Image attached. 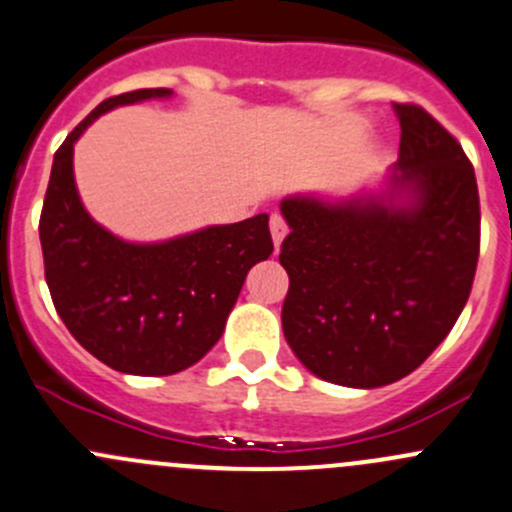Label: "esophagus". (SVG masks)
<instances>
[{"instance_id":"obj_1","label":"esophagus","mask_w":512,"mask_h":512,"mask_svg":"<svg viewBox=\"0 0 512 512\" xmlns=\"http://www.w3.org/2000/svg\"><path fill=\"white\" fill-rule=\"evenodd\" d=\"M270 233H272V240H274V247L282 245V240L287 238V223H284V218L279 213H272L270 218Z\"/></svg>"}]
</instances>
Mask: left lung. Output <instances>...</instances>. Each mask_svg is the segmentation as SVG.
<instances>
[{"instance_id":"obj_1","label":"left lung","mask_w":512,"mask_h":512,"mask_svg":"<svg viewBox=\"0 0 512 512\" xmlns=\"http://www.w3.org/2000/svg\"><path fill=\"white\" fill-rule=\"evenodd\" d=\"M400 157L378 191L294 193L279 262L282 328L306 370L373 390L432 355L464 311L481 238L471 161L417 105H392Z\"/></svg>"}]
</instances>
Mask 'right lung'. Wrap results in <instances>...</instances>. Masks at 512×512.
Instances as JSON below:
<instances>
[{
  "mask_svg": "<svg viewBox=\"0 0 512 512\" xmlns=\"http://www.w3.org/2000/svg\"><path fill=\"white\" fill-rule=\"evenodd\" d=\"M171 95L147 88L100 102L53 157L39 223L46 284L63 324L100 363L144 378L181 373L211 351L247 272L274 250L267 213L132 242L85 211L73 174L75 142L115 107Z\"/></svg>",
  "mask_w": 512,
  "mask_h": 512,
  "instance_id": "1",
  "label": "right lung"
}]
</instances>
